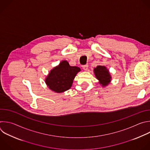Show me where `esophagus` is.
Masks as SVG:
<instances>
[{
    "mask_svg": "<svg viewBox=\"0 0 150 150\" xmlns=\"http://www.w3.org/2000/svg\"><path fill=\"white\" fill-rule=\"evenodd\" d=\"M82 68L83 69V70L85 71H87L88 70V65H84L82 66Z\"/></svg>",
    "mask_w": 150,
    "mask_h": 150,
    "instance_id": "esophagus-1",
    "label": "esophagus"
}]
</instances>
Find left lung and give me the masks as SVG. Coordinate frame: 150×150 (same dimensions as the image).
Segmentation results:
<instances>
[{"label":"left lung","mask_w":150,"mask_h":150,"mask_svg":"<svg viewBox=\"0 0 150 150\" xmlns=\"http://www.w3.org/2000/svg\"><path fill=\"white\" fill-rule=\"evenodd\" d=\"M93 72L99 83L103 86H107L111 81V76L109 71L104 66L98 65L93 69Z\"/></svg>","instance_id":"8db88e82"}]
</instances>
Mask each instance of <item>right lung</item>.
Instances as JSON below:
<instances>
[{"instance_id":"right-lung-1","label":"right lung","mask_w":150,"mask_h":150,"mask_svg":"<svg viewBox=\"0 0 150 150\" xmlns=\"http://www.w3.org/2000/svg\"><path fill=\"white\" fill-rule=\"evenodd\" d=\"M81 69L77 67H71L67 61L60 64L50 71L45 79V83L52 91L61 93L69 89L78 72Z\"/></svg>"}]
</instances>
